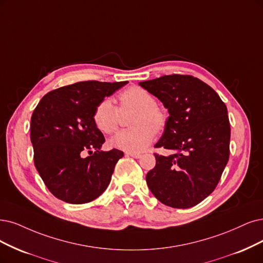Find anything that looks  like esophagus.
Segmentation results:
<instances>
[{
	"label": "esophagus",
	"instance_id": "1",
	"mask_svg": "<svg viewBox=\"0 0 263 263\" xmlns=\"http://www.w3.org/2000/svg\"><path fill=\"white\" fill-rule=\"evenodd\" d=\"M126 156H130L133 158H140L142 156L141 153H125Z\"/></svg>",
	"mask_w": 263,
	"mask_h": 263
}]
</instances>
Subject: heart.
<instances>
[{
    "mask_svg": "<svg viewBox=\"0 0 263 263\" xmlns=\"http://www.w3.org/2000/svg\"><path fill=\"white\" fill-rule=\"evenodd\" d=\"M119 108L111 100L104 99L95 106L93 121L102 132L111 134L117 131L120 120V111L135 108L129 129L116 134L110 144L126 153H140L146 148L155 137V132L166 128L168 115L152 93L141 86H131L119 96Z\"/></svg>",
    "mask_w": 263,
    "mask_h": 263,
    "instance_id": "1",
    "label": "heart"
}]
</instances>
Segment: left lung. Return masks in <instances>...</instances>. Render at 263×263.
Here are the masks:
<instances>
[{
	"instance_id": "1",
	"label": "left lung",
	"mask_w": 263,
	"mask_h": 263,
	"mask_svg": "<svg viewBox=\"0 0 263 263\" xmlns=\"http://www.w3.org/2000/svg\"><path fill=\"white\" fill-rule=\"evenodd\" d=\"M168 108L169 117L155 153L147 185L163 205L186 209L215 191L230 157L228 108L207 83L190 74H168L140 82Z\"/></svg>"
}]
</instances>
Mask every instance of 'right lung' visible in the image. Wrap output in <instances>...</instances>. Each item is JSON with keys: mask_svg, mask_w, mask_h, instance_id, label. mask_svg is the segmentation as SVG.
<instances>
[{"mask_svg": "<svg viewBox=\"0 0 263 263\" xmlns=\"http://www.w3.org/2000/svg\"><path fill=\"white\" fill-rule=\"evenodd\" d=\"M128 81H81L45 94L31 116L34 166L53 195L73 205L94 200L108 186L123 152L101 151L105 138L95 106ZM87 152L89 156L85 158Z\"/></svg>", "mask_w": 263, "mask_h": 263, "instance_id": "add662e5", "label": "right lung"}]
</instances>
